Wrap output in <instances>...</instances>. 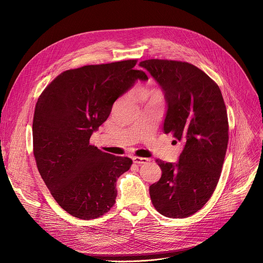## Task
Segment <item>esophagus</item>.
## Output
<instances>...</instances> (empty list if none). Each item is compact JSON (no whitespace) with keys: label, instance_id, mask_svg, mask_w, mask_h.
Returning <instances> with one entry per match:
<instances>
[{"label":"esophagus","instance_id":"esophagus-1","mask_svg":"<svg viewBox=\"0 0 263 263\" xmlns=\"http://www.w3.org/2000/svg\"><path fill=\"white\" fill-rule=\"evenodd\" d=\"M132 160H133V162H134V163L139 164V165L145 164V163H147V162L149 161L147 158H140V157H133V158H132Z\"/></svg>","mask_w":263,"mask_h":263}]
</instances>
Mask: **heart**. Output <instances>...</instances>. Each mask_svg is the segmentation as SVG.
Returning <instances> with one entry per match:
<instances>
[{
  "mask_svg": "<svg viewBox=\"0 0 263 263\" xmlns=\"http://www.w3.org/2000/svg\"><path fill=\"white\" fill-rule=\"evenodd\" d=\"M143 96L147 97V98H150V99H159V98H161V93L159 91H157V90L144 91Z\"/></svg>",
  "mask_w": 263,
  "mask_h": 263,
  "instance_id": "b5f03b06",
  "label": "heart"
}]
</instances>
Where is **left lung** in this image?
I'll use <instances>...</instances> for the list:
<instances>
[{
    "mask_svg": "<svg viewBox=\"0 0 263 263\" xmlns=\"http://www.w3.org/2000/svg\"><path fill=\"white\" fill-rule=\"evenodd\" d=\"M140 66L164 93V133L183 144L178 163L156 161L162 176L150 185V198L162 215L187 217L202 208L217 185L228 145L226 105L216 83L194 65L146 60Z\"/></svg>",
    "mask_w": 263,
    "mask_h": 263,
    "instance_id": "1",
    "label": "left lung"
}]
</instances>
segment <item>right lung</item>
Listing matches in <instances>:
<instances>
[{
	"instance_id": "add662e5",
	"label": "right lung",
	"mask_w": 263,
	"mask_h": 263,
	"mask_svg": "<svg viewBox=\"0 0 263 263\" xmlns=\"http://www.w3.org/2000/svg\"><path fill=\"white\" fill-rule=\"evenodd\" d=\"M136 60L88 65L62 72L39 96L33 119L34 157L51 195L74 217L97 218L112 208L117 178L132 160L89 144L114 102L137 80Z\"/></svg>"
}]
</instances>
